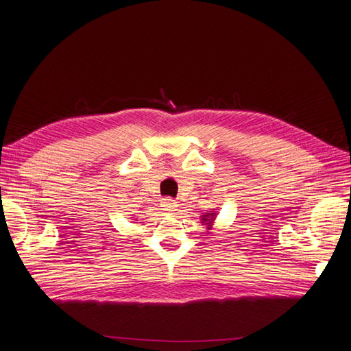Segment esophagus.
Instances as JSON below:
<instances>
[{
	"instance_id": "1",
	"label": "esophagus",
	"mask_w": 351,
	"mask_h": 351,
	"mask_svg": "<svg viewBox=\"0 0 351 351\" xmlns=\"http://www.w3.org/2000/svg\"><path fill=\"white\" fill-rule=\"evenodd\" d=\"M162 208H164V210H168V212L176 210V208H177V202H176L174 199H164V202H162Z\"/></svg>"
}]
</instances>
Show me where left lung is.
<instances>
[{"label": "left lung", "mask_w": 351, "mask_h": 351, "mask_svg": "<svg viewBox=\"0 0 351 351\" xmlns=\"http://www.w3.org/2000/svg\"><path fill=\"white\" fill-rule=\"evenodd\" d=\"M206 217H209V215H206ZM210 217H214V215L210 214ZM204 221H209V222H210V219H208V218H204Z\"/></svg>", "instance_id": "obj_1"}]
</instances>
